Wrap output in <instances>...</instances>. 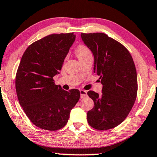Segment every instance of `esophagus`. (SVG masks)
Segmentation results:
<instances>
[{
	"label": "esophagus",
	"mask_w": 157,
	"mask_h": 157,
	"mask_svg": "<svg viewBox=\"0 0 157 157\" xmlns=\"http://www.w3.org/2000/svg\"><path fill=\"white\" fill-rule=\"evenodd\" d=\"M80 94H81V98H84V97H86L87 96V91L85 90H83V89H81Z\"/></svg>",
	"instance_id": "34e87169"
}]
</instances>
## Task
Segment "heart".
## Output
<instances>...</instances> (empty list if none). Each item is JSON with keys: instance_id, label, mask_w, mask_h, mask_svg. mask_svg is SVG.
<instances>
[{"instance_id": "heart-1", "label": "heart", "mask_w": 157, "mask_h": 157, "mask_svg": "<svg viewBox=\"0 0 157 157\" xmlns=\"http://www.w3.org/2000/svg\"><path fill=\"white\" fill-rule=\"evenodd\" d=\"M76 54L79 60H81L86 58V56H90V55H91V52L90 50L88 48V47L83 45V44H80L76 49Z\"/></svg>"}]
</instances>
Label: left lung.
I'll list each match as a JSON object with an SVG mask.
<instances>
[{
	"mask_svg": "<svg viewBox=\"0 0 157 157\" xmlns=\"http://www.w3.org/2000/svg\"><path fill=\"white\" fill-rule=\"evenodd\" d=\"M81 39L94 58V72L100 76L101 94L89 91L94 107L87 113V121L99 131L112 129L125 121L135 103L137 74L129 51L104 33H81Z\"/></svg>",
	"mask_w": 157,
	"mask_h": 157,
	"instance_id": "obj_1",
	"label": "left lung"
}]
</instances>
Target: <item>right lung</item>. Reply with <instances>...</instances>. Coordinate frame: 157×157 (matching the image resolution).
I'll return each mask as SVG.
<instances>
[{"instance_id":"right-lung-1","label":"right lung","mask_w":157,"mask_h":157,"mask_svg":"<svg viewBox=\"0 0 157 157\" xmlns=\"http://www.w3.org/2000/svg\"><path fill=\"white\" fill-rule=\"evenodd\" d=\"M75 39L74 32L50 34L30 44L22 56L16 75V94L28 118L42 129L64 127L80 98L78 89L65 91L53 79Z\"/></svg>"}]
</instances>
